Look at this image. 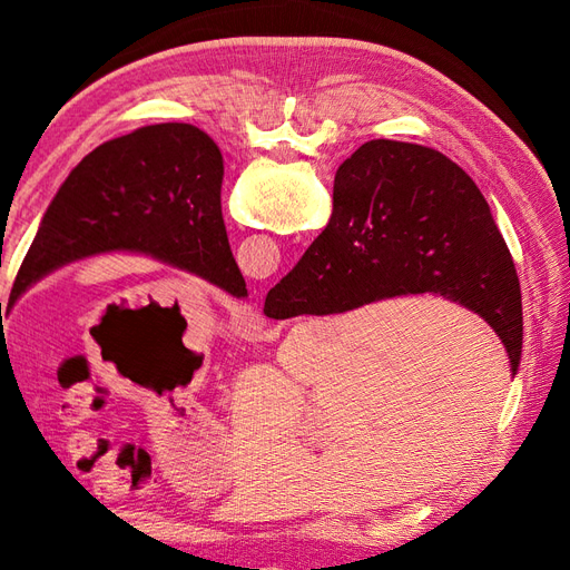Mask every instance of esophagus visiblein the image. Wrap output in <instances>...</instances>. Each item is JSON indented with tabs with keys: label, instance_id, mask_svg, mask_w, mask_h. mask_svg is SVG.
Here are the masks:
<instances>
[{
	"label": "esophagus",
	"instance_id": "esophagus-1",
	"mask_svg": "<svg viewBox=\"0 0 570 570\" xmlns=\"http://www.w3.org/2000/svg\"><path fill=\"white\" fill-rule=\"evenodd\" d=\"M239 323H243L245 327H249V331H258V327L264 325V318H262V314H256V312H247V314L243 316V321H239Z\"/></svg>",
	"mask_w": 570,
	"mask_h": 570
}]
</instances>
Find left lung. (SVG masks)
I'll return each instance as SVG.
<instances>
[{
  "mask_svg": "<svg viewBox=\"0 0 570 570\" xmlns=\"http://www.w3.org/2000/svg\"><path fill=\"white\" fill-rule=\"evenodd\" d=\"M220 149L189 124L145 126L99 145L51 199L7 312L47 273L105 252L147 254L247 297L220 214Z\"/></svg>",
  "mask_w": 570,
  "mask_h": 570,
  "instance_id": "left-lung-1",
  "label": "left lung"
}]
</instances>
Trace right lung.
Masks as SVG:
<instances>
[{
  "instance_id": "right-lung-1",
  "label": "right lung",
  "mask_w": 570,
  "mask_h": 570,
  "mask_svg": "<svg viewBox=\"0 0 570 570\" xmlns=\"http://www.w3.org/2000/svg\"><path fill=\"white\" fill-rule=\"evenodd\" d=\"M423 292L485 318L519 371L521 283L478 185L438 149L371 140L337 168L331 220L264 314H344Z\"/></svg>"
}]
</instances>
